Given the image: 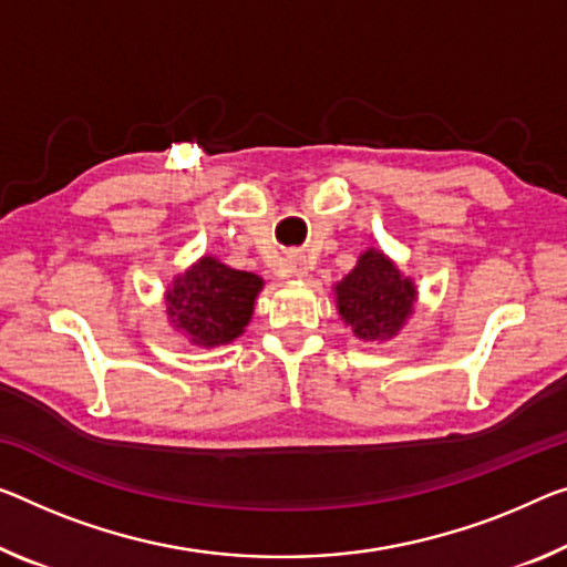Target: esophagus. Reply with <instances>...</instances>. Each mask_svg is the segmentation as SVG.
<instances>
[{"mask_svg":"<svg viewBox=\"0 0 567 567\" xmlns=\"http://www.w3.org/2000/svg\"><path fill=\"white\" fill-rule=\"evenodd\" d=\"M286 268H289L291 276H307V271H309L307 258H303L301 254H291L289 258H286Z\"/></svg>","mask_w":567,"mask_h":567,"instance_id":"1","label":"esophagus"}]
</instances>
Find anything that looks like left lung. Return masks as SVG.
Masks as SVG:
<instances>
[{
    "label": "left lung",
    "mask_w": 567,
    "mask_h": 567,
    "mask_svg": "<svg viewBox=\"0 0 567 567\" xmlns=\"http://www.w3.org/2000/svg\"><path fill=\"white\" fill-rule=\"evenodd\" d=\"M415 289L411 278L380 254L364 250L342 284H337V307L344 324L360 339L393 337L413 311Z\"/></svg>",
    "instance_id": "8db88e82"
}]
</instances>
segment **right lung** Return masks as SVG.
Here are the masks:
<instances>
[{
    "label": "right lung",
    "mask_w": 567,
    "mask_h": 567,
    "mask_svg": "<svg viewBox=\"0 0 567 567\" xmlns=\"http://www.w3.org/2000/svg\"><path fill=\"white\" fill-rule=\"evenodd\" d=\"M260 289L264 281L256 274L235 271L205 256L174 281V289L167 291V311L174 327L195 344H225L243 334Z\"/></svg>",
    "instance_id": "add662e5"
}]
</instances>
